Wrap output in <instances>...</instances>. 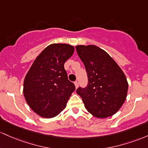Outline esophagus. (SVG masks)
Instances as JSON below:
<instances>
[{"mask_svg": "<svg viewBox=\"0 0 148 148\" xmlns=\"http://www.w3.org/2000/svg\"><path fill=\"white\" fill-rule=\"evenodd\" d=\"M74 84H75V88H76V89H77V88L78 87V85H79V84H78V82H77V81H75V82H74Z\"/></svg>", "mask_w": 148, "mask_h": 148, "instance_id": "esophagus-1", "label": "esophagus"}]
</instances>
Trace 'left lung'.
I'll list each match as a JSON object with an SVG mask.
<instances>
[{
  "mask_svg": "<svg viewBox=\"0 0 148 148\" xmlns=\"http://www.w3.org/2000/svg\"><path fill=\"white\" fill-rule=\"evenodd\" d=\"M76 50L84 64L88 85L78 88L88 112L97 118L113 115L123 105L128 82L122 70L106 51L96 45H77Z\"/></svg>",
  "mask_w": 148,
  "mask_h": 148,
  "instance_id": "left-lung-1",
  "label": "left lung"
}]
</instances>
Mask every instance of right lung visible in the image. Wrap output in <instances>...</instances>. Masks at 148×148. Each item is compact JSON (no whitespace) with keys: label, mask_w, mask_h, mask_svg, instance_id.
Masks as SVG:
<instances>
[{"label":"right lung","mask_w":148,"mask_h":148,"mask_svg":"<svg viewBox=\"0 0 148 148\" xmlns=\"http://www.w3.org/2000/svg\"><path fill=\"white\" fill-rule=\"evenodd\" d=\"M74 50L73 46L65 43L49 45L37 56L25 76L24 98L40 117L52 118L58 115L75 89L64 69V64Z\"/></svg>","instance_id":"obj_1"}]
</instances>
